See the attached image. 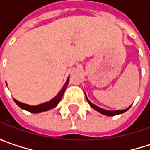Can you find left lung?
Returning <instances> with one entry per match:
<instances>
[{
  "instance_id": "8db88e82",
  "label": "left lung",
  "mask_w": 150,
  "mask_h": 150,
  "mask_svg": "<svg viewBox=\"0 0 150 150\" xmlns=\"http://www.w3.org/2000/svg\"><path fill=\"white\" fill-rule=\"evenodd\" d=\"M86 98H87V96H86ZM87 101H88V103H89V105L94 108V109H96V110H97L98 112H100V113H102V114H103L105 115H108V116H114V115H119V114H122V113H124V112H126L130 107H129L128 108H126V109H123V110H115V111H109V110H106V109H103V108H99V107H97V106H96L95 104H93V103H91L88 100V98H87Z\"/></svg>"
}]
</instances>
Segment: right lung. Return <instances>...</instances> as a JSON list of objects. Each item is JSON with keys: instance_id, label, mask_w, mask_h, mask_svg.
Instances as JSON below:
<instances>
[{"instance_id": "right-lung-1", "label": "right lung", "mask_w": 150, "mask_h": 150, "mask_svg": "<svg viewBox=\"0 0 150 150\" xmlns=\"http://www.w3.org/2000/svg\"><path fill=\"white\" fill-rule=\"evenodd\" d=\"M69 77L68 78L66 83L64 84V86L62 87V88L61 89V91L58 93V95H57L54 99H52L51 101H49V102H47V103H42V104H40L38 105V106H29V105H27L25 104V103H20V102H18V101L15 100V99H14V101H15V103L18 105L20 108H23V109H25V110L30 112V113H40V112H43V111L49 110V109H51V108L56 107L57 104H58V103L61 101V99L62 98L63 93H64V91H65V89H66V88H67V86H68V84H69Z\"/></svg>"}]
</instances>
